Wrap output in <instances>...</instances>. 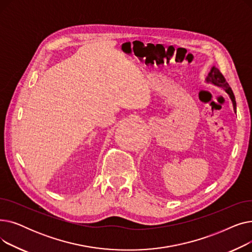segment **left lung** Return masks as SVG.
Returning <instances> with one entry per match:
<instances>
[{"instance_id":"obj_1","label":"left lung","mask_w":252,"mask_h":252,"mask_svg":"<svg viewBox=\"0 0 252 252\" xmlns=\"http://www.w3.org/2000/svg\"><path fill=\"white\" fill-rule=\"evenodd\" d=\"M206 82L213 84V85H215V86H217L219 88H221L224 92L227 93V94L230 96V98L232 100L234 111L236 112V100H235L234 93H233L231 87L229 86V84L227 83L226 78L223 77V75L220 73V71L217 67H215V66H214L213 68H211L210 72L208 73V75L206 77Z\"/></svg>"}]
</instances>
